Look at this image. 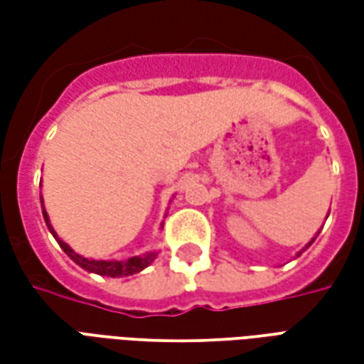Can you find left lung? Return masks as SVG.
<instances>
[{
	"label": "left lung",
	"instance_id": "left-lung-1",
	"mask_svg": "<svg viewBox=\"0 0 364 364\" xmlns=\"http://www.w3.org/2000/svg\"><path fill=\"white\" fill-rule=\"evenodd\" d=\"M314 240H316V237H312V242H314ZM312 242H308V244H306V247H304V250H302V252H306V250H308V247L312 245ZM302 252H298V255H302Z\"/></svg>",
	"mask_w": 364,
	"mask_h": 364
}]
</instances>
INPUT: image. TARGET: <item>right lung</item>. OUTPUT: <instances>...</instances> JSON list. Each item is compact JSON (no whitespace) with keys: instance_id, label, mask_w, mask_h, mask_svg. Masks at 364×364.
<instances>
[{"instance_id":"1","label":"right lung","mask_w":364,"mask_h":364,"mask_svg":"<svg viewBox=\"0 0 364 364\" xmlns=\"http://www.w3.org/2000/svg\"><path fill=\"white\" fill-rule=\"evenodd\" d=\"M41 203H43V198H41ZM43 216L44 222H46V226L50 230V234L56 237V242L58 245L68 253V257L74 261L75 265H80L82 269H85L87 273H95L101 274V277H112V279H119V277H130V274H136L144 271V269L148 267L154 263V259L158 257V252H148L142 253V255H134V257H128V259H87V257H83L80 253H75L66 242H62L58 237V234L54 232L50 224V218H48V214L44 210V203H43ZM164 224V222H161Z\"/></svg>"}]
</instances>
